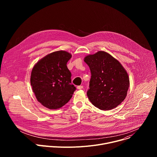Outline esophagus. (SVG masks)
Masks as SVG:
<instances>
[{
	"mask_svg": "<svg viewBox=\"0 0 157 157\" xmlns=\"http://www.w3.org/2000/svg\"><path fill=\"white\" fill-rule=\"evenodd\" d=\"M77 89H82L83 88V86H77Z\"/></svg>",
	"mask_w": 157,
	"mask_h": 157,
	"instance_id": "obj_1",
	"label": "esophagus"
}]
</instances>
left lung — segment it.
Returning <instances> with one entry per match:
<instances>
[{
  "instance_id": "8db88e82",
  "label": "left lung",
  "mask_w": 157,
  "mask_h": 157,
  "mask_svg": "<svg viewBox=\"0 0 157 157\" xmlns=\"http://www.w3.org/2000/svg\"><path fill=\"white\" fill-rule=\"evenodd\" d=\"M84 61L91 73L87 92L89 101L102 110L117 107L125 99L130 86L128 74L123 66L103 51L87 55Z\"/></svg>"
}]
</instances>
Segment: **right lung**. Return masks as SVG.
Returning a JSON list of instances; mask_svg holds the SVG:
<instances>
[{
    "instance_id": "add662e5",
    "label": "right lung",
    "mask_w": 157,
    "mask_h": 157,
    "mask_svg": "<svg viewBox=\"0 0 157 157\" xmlns=\"http://www.w3.org/2000/svg\"><path fill=\"white\" fill-rule=\"evenodd\" d=\"M71 56L66 51H56L34 65L30 83L37 101L44 107L59 109L72 98L76 87L70 84L71 73L66 66Z\"/></svg>"
}]
</instances>
